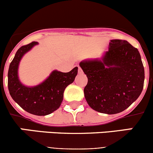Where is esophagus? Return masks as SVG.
Returning <instances> with one entry per match:
<instances>
[{
    "label": "esophagus",
    "mask_w": 153,
    "mask_h": 153,
    "mask_svg": "<svg viewBox=\"0 0 153 153\" xmlns=\"http://www.w3.org/2000/svg\"><path fill=\"white\" fill-rule=\"evenodd\" d=\"M82 72H83V71H82V69H81V68L80 67H78V73L81 74V73H82Z\"/></svg>",
    "instance_id": "1"
}]
</instances>
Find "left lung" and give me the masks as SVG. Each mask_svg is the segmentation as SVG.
Segmentation results:
<instances>
[{"label":"left lung","mask_w":153,"mask_h":153,"mask_svg":"<svg viewBox=\"0 0 153 153\" xmlns=\"http://www.w3.org/2000/svg\"><path fill=\"white\" fill-rule=\"evenodd\" d=\"M79 65L88 78L84 96L97 112H122L142 92L144 69L141 55L126 41L111 40L102 61H85Z\"/></svg>","instance_id":"left-lung-1"}]
</instances>
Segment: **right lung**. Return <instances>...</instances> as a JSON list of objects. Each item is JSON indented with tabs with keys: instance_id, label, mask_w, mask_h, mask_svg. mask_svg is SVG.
I'll return each mask as SVG.
<instances>
[{
	"instance_id": "right-lung-1",
	"label": "right lung",
	"mask_w": 153,
	"mask_h": 153,
	"mask_svg": "<svg viewBox=\"0 0 153 153\" xmlns=\"http://www.w3.org/2000/svg\"><path fill=\"white\" fill-rule=\"evenodd\" d=\"M38 42L30 43L18 49L8 71V89L12 99L22 109L35 115H47L61 106L66 87L72 84L78 74V67L69 72L53 71L45 81L34 87H27L19 81L18 68L23 55Z\"/></svg>"
}]
</instances>
